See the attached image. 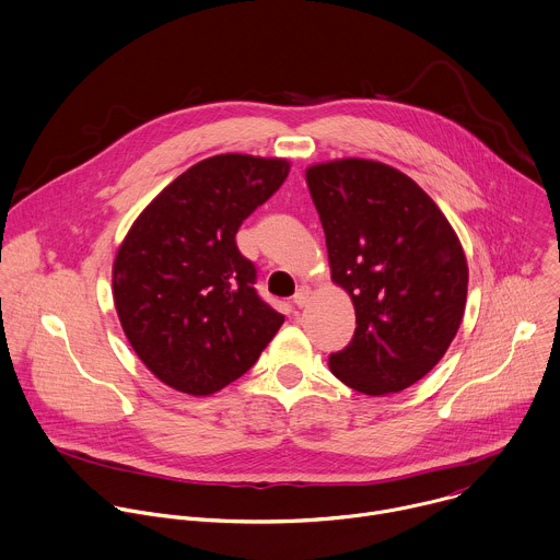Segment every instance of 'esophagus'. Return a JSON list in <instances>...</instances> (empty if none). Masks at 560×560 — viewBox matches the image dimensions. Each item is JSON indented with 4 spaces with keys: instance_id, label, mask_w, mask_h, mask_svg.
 <instances>
[{
    "instance_id": "esophagus-1",
    "label": "esophagus",
    "mask_w": 560,
    "mask_h": 560,
    "mask_svg": "<svg viewBox=\"0 0 560 560\" xmlns=\"http://www.w3.org/2000/svg\"><path fill=\"white\" fill-rule=\"evenodd\" d=\"M308 300H311V289H308V287H300V289L295 291V295H293V304L300 306V308L306 306Z\"/></svg>"
}]
</instances>
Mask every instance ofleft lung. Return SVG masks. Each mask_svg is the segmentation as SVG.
Segmentation results:
<instances>
[{
  "mask_svg": "<svg viewBox=\"0 0 560 560\" xmlns=\"http://www.w3.org/2000/svg\"><path fill=\"white\" fill-rule=\"evenodd\" d=\"M332 280L354 304L350 343L328 357L348 387L383 396L420 381L451 346L466 304L462 245L400 171L339 160L306 171Z\"/></svg>",
  "mask_w": 560,
  "mask_h": 560,
  "instance_id": "left-lung-1",
  "label": "left lung"
}]
</instances>
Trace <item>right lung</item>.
Here are the masks:
<instances>
[{"label": "right lung", "instance_id": "obj_1", "mask_svg": "<svg viewBox=\"0 0 560 560\" xmlns=\"http://www.w3.org/2000/svg\"><path fill=\"white\" fill-rule=\"evenodd\" d=\"M287 175L284 160L214 155L168 184L129 230L114 302L136 354L166 385L192 396L223 389L282 326L236 232Z\"/></svg>", "mask_w": 560, "mask_h": 560}]
</instances>
